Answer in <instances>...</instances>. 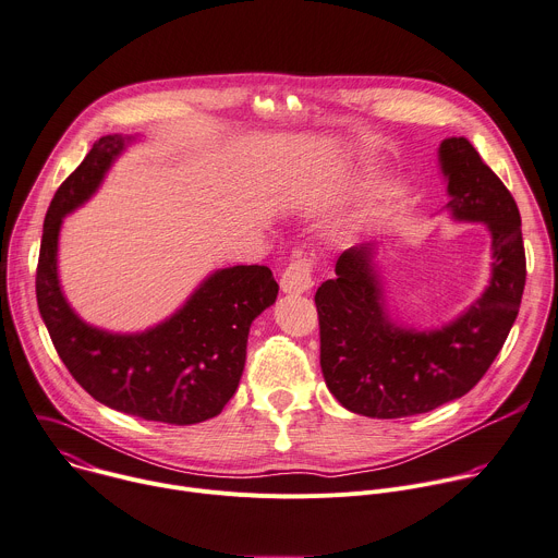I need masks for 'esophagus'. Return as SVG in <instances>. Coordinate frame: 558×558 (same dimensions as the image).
Here are the masks:
<instances>
[{
	"instance_id": "esophagus-1",
	"label": "esophagus",
	"mask_w": 558,
	"mask_h": 558,
	"mask_svg": "<svg viewBox=\"0 0 558 558\" xmlns=\"http://www.w3.org/2000/svg\"><path fill=\"white\" fill-rule=\"evenodd\" d=\"M314 287V263L312 260H293L280 276L282 293L298 295L307 293Z\"/></svg>"
}]
</instances>
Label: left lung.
<instances>
[{"label": "left lung", "instance_id": "8db88e82", "mask_svg": "<svg viewBox=\"0 0 558 558\" xmlns=\"http://www.w3.org/2000/svg\"><path fill=\"white\" fill-rule=\"evenodd\" d=\"M438 167L447 182L449 218L481 222L489 231L487 287L453 320L416 329L389 316L378 271L380 244L365 242L340 253L336 278L316 291L320 367L329 391L353 414L404 418L465 396L489 369L519 316L525 248L512 193L468 137L442 140Z\"/></svg>", "mask_w": 558, "mask_h": 558}]
</instances>
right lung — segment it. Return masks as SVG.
<instances>
[{"label": "right lung", "instance_id": "right-lung-1", "mask_svg": "<svg viewBox=\"0 0 558 558\" xmlns=\"http://www.w3.org/2000/svg\"><path fill=\"white\" fill-rule=\"evenodd\" d=\"M135 135L99 137L62 182L44 218L37 265V307L62 363L107 408L144 421L195 425L222 412L235 393L251 323L278 295L271 269L235 265L211 271L162 323L131 333L82 320L66 300L58 271L64 218L102 186Z\"/></svg>", "mask_w": 558, "mask_h": 558}]
</instances>
